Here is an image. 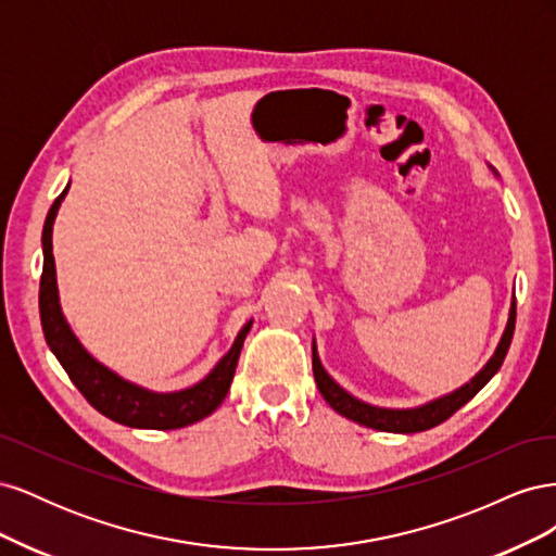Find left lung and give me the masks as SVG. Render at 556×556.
Wrapping results in <instances>:
<instances>
[{"label":"left lung","mask_w":556,"mask_h":556,"mask_svg":"<svg viewBox=\"0 0 556 556\" xmlns=\"http://www.w3.org/2000/svg\"><path fill=\"white\" fill-rule=\"evenodd\" d=\"M492 172L496 174L494 166H492ZM515 315H517V308H515V299H513L510 313H508V325H506V329H503V336H501V341L494 350V355L490 357V362H486L466 384H462L459 390H454V392H450L441 399H433V401L425 403V406H417V408H378V406H371V403L359 401L357 396H352L325 371L323 362H319V357H317L315 341H313V376H315V382H317V390H319V394L325 396V401L336 413L352 419V422H357L362 427H368V429L392 431V433H415V431H427L431 427H439L441 422H445L450 415L457 413L464 406V403L473 399L482 390V387L496 376L503 359H506V355H508V348H510V341H513Z\"/></svg>","instance_id":"1"}]
</instances>
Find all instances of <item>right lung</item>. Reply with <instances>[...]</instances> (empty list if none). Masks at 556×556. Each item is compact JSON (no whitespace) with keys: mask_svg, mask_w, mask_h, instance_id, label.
I'll return each mask as SVG.
<instances>
[{"mask_svg":"<svg viewBox=\"0 0 556 556\" xmlns=\"http://www.w3.org/2000/svg\"><path fill=\"white\" fill-rule=\"evenodd\" d=\"M66 192H70V185H66L64 192L53 201V206H50L41 233L43 274L39 285V313L48 348L53 350V355L62 364L66 376H70L72 382L78 387V392L90 401V406L117 425L166 431L188 427L199 422V419L208 417L217 406H220L229 392V384L233 380V371H237L241 348L252 327V319L243 325L237 341H233L227 355L213 366V371L197 384L185 387V390L153 392L111 371V368H106L102 362H97L90 352L80 345L70 323L64 319L60 306L53 257V223Z\"/></svg>","mask_w":556,"mask_h":556,"instance_id":"right-lung-1","label":"right lung"}]
</instances>
